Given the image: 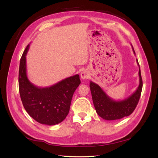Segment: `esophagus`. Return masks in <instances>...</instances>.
<instances>
[{
  "label": "esophagus",
  "mask_w": 158,
  "mask_h": 158,
  "mask_svg": "<svg viewBox=\"0 0 158 158\" xmlns=\"http://www.w3.org/2000/svg\"><path fill=\"white\" fill-rule=\"evenodd\" d=\"M80 76H81V78H82L83 80L87 79L89 77L88 72L86 71V70H84V71L82 72V73H81Z\"/></svg>",
  "instance_id": "1"
}]
</instances>
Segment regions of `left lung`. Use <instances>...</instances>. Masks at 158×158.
<instances>
[{
    "label": "left lung",
    "instance_id": "1",
    "mask_svg": "<svg viewBox=\"0 0 158 158\" xmlns=\"http://www.w3.org/2000/svg\"><path fill=\"white\" fill-rule=\"evenodd\" d=\"M132 47L134 53L135 54L133 47L132 46ZM136 61L140 68L138 60H136ZM138 75H139L140 84L136 92H134L128 98L121 101L113 100L108 96L98 84L90 82L89 87L91 93H92L93 103L95 111L99 117L107 121L118 120L125 117L129 116L135 111L139 102L142 89V79L140 69H139Z\"/></svg>",
    "mask_w": 158,
    "mask_h": 158
}]
</instances>
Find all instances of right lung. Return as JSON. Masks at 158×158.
Returning <instances> with one entry per match:
<instances>
[{
    "mask_svg": "<svg viewBox=\"0 0 158 158\" xmlns=\"http://www.w3.org/2000/svg\"><path fill=\"white\" fill-rule=\"evenodd\" d=\"M28 45L23 51L19 68V92L26 111L37 122L55 125L69 114L73 95L80 84L76 74L50 87L40 88L28 80L26 74V55Z\"/></svg>",
    "mask_w": 158,
    "mask_h": 158,
    "instance_id": "add662e5",
    "label": "right lung"
}]
</instances>
